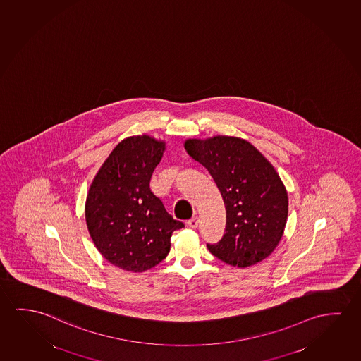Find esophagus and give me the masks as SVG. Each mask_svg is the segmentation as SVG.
Returning a JSON list of instances; mask_svg holds the SVG:
<instances>
[{"instance_id": "esophagus-1", "label": "esophagus", "mask_w": 361, "mask_h": 361, "mask_svg": "<svg viewBox=\"0 0 361 361\" xmlns=\"http://www.w3.org/2000/svg\"><path fill=\"white\" fill-rule=\"evenodd\" d=\"M188 225H189L191 228H197V226H199V219L196 216L190 219L189 221H188Z\"/></svg>"}]
</instances>
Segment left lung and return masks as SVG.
I'll return each mask as SVG.
<instances>
[{"label":"left lung","instance_id":"1","mask_svg":"<svg viewBox=\"0 0 361 361\" xmlns=\"http://www.w3.org/2000/svg\"><path fill=\"white\" fill-rule=\"evenodd\" d=\"M185 149L209 170L226 209L225 233L217 244H207L211 254L238 267L267 259L288 220V192L276 170L239 137L186 140Z\"/></svg>","mask_w":361,"mask_h":361}]
</instances>
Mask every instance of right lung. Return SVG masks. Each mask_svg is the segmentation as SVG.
I'll return each instance as SVG.
<instances>
[{"label":"right lung","mask_w":361,"mask_h":361,"mask_svg":"<svg viewBox=\"0 0 361 361\" xmlns=\"http://www.w3.org/2000/svg\"><path fill=\"white\" fill-rule=\"evenodd\" d=\"M165 142L147 135L122 140L90 186L85 216L101 255L122 270L142 272L166 257L183 228L150 190Z\"/></svg>","instance_id":"add662e5"}]
</instances>
